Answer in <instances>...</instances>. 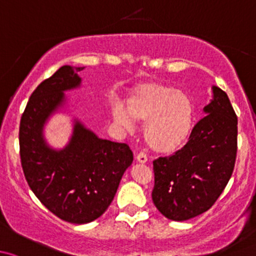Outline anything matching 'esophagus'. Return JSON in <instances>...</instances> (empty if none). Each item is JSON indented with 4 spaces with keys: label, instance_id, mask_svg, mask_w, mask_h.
Segmentation results:
<instances>
[{
    "label": "esophagus",
    "instance_id": "1",
    "mask_svg": "<svg viewBox=\"0 0 256 256\" xmlns=\"http://www.w3.org/2000/svg\"><path fill=\"white\" fill-rule=\"evenodd\" d=\"M136 162H140V164H146L148 162V156L146 152H139V154L136 155Z\"/></svg>",
    "mask_w": 256,
    "mask_h": 256
}]
</instances>
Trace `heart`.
<instances>
[{"mask_svg": "<svg viewBox=\"0 0 256 256\" xmlns=\"http://www.w3.org/2000/svg\"><path fill=\"white\" fill-rule=\"evenodd\" d=\"M133 120L146 123L144 138L154 152L170 154L181 149L194 128V102L186 92L159 84H146L134 90L127 100V110L114 106L113 118L130 128Z\"/></svg>", "mask_w": 256, "mask_h": 256, "instance_id": "obj_1", "label": "heart"}]
</instances>
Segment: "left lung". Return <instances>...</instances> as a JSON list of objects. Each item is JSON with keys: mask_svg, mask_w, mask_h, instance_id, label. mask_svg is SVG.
Segmentation results:
<instances>
[{"mask_svg": "<svg viewBox=\"0 0 256 256\" xmlns=\"http://www.w3.org/2000/svg\"><path fill=\"white\" fill-rule=\"evenodd\" d=\"M204 112L182 149L152 162V202L171 220H191L210 210L233 172L238 120L226 92L212 86Z\"/></svg>", "mask_w": 256, "mask_h": 256, "instance_id": "left-lung-1", "label": "left lung"}]
</instances>
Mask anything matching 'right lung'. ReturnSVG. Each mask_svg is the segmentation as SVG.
I'll return each mask as SVG.
<instances>
[{"mask_svg": "<svg viewBox=\"0 0 256 256\" xmlns=\"http://www.w3.org/2000/svg\"><path fill=\"white\" fill-rule=\"evenodd\" d=\"M84 69L64 65L44 80L30 97L20 126V162L30 190L50 212L75 224L104 214L133 162L127 144L100 138L78 118L72 120L64 148L55 149L46 142V124L65 112V92L80 88L78 72Z\"/></svg>", "mask_w": 256, "mask_h": 256, "instance_id": "1", "label": "right lung"}]
</instances>
